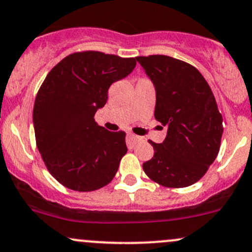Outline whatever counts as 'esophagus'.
Segmentation results:
<instances>
[{
  "mask_svg": "<svg viewBox=\"0 0 252 252\" xmlns=\"http://www.w3.org/2000/svg\"><path fill=\"white\" fill-rule=\"evenodd\" d=\"M128 139L130 140L132 143H137V142H140V141H142V137L137 136V135H135V134H128Z\"/></svg>",
  "mask_w": 252,
  "mask_h": 252,
  "instance_id": "obj_1",
  "label": "esophagus"
}]
</instances>
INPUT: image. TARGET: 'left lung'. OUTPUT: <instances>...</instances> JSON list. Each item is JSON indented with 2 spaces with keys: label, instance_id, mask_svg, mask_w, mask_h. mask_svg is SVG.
<instances>
[{
  "label": "left lung",
  "instance_id": "1",
  "mask_svg": "<svg viewBox=\"0 0 252 252\" xmlns=\"http://www.w3.org/2000/svg\"><path fill=\"white\" fill-rule=\"evenodd\" d=\"M156 88L154 117L166 126L161 143L149 141L154 156L142 165L152 181L189 187L204 176L219 153L222 116L202 74L164 55L136 57Z\"/></svg>",
  "mask_w": 252,
  "mask_h": 252
}]
</instances>
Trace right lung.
<instances>
[{
  "label": "right lung",
  "mask_w": 252,
  "mask_h": 252,
  "mask_svg": "<svg viewBox=\"0 0 252 252\" xmlns=\"http://www.w3.org/2000/svg\"><path fill=\"white\" fill-rule=\"evenodd\" d=\"M135 59L99 51L71 54L51 69L33 107L37 147L49 172L75 191H93L112 181L126 153V132L98 126L113 82L134 70Z\"/></svg>",
  "instance_id": "add662e5"
}]
</instances>
